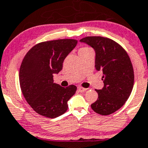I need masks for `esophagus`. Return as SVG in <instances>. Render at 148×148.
<instances>
[{"label": "esophagus", "instance_id": "obj_1", "mask_svg": "<svg viewBox=\"0 0 148 148\" xmlns=\"http://www.w3.org/2000/svg\"><path fill=\"white\" fill-rule=\"evenodd\" d=\"M77 90H78L80 92H81V93H83V92L86 91V90H87V89L84 88H83V87H78L77 88Z\"/></svg>", "mask_w": 148, "mask_h": 148}]
</instances>
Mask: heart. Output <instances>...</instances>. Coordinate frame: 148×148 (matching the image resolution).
Here are the masks:
<instances>
[{"label": "heart", "instance_id": "b5f03b06", "mask_svg": "<svg viewBox=\"0 0 148 148\" xmlns=\"http://www.w3.org/2000/svg\"><path fill=\"white\" fill-rule=\"evenodd\" d=\"M83 48H86V47H83Z\"/></svg>", "mask_w": 148, "mask_h": 148}]
</instances>
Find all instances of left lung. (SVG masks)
<instances>
[{
    "label": "left lung",
    "mask_w": 148,
    "mask_h": 148,
    "mask_svg": "<svg viewBox=\"0 0 148 148\" xmlns=\"http://www.w3.org/2000/svg\"><path fill=\"white\" fill-rule=\"evenodd\" d=\"M93 48L95 68L102 71L103 88L96 90L98 99L90 105L101 115H109L125 103L134 86V71L127 52L112 39L103 36H86L80 40Z\"/></svg>",
    "instance_id": "obj_1"
}]
</instances>
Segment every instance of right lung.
Instances as JSON below:
<instances>
[{"mask_svg": "<svg viewBox=\"0 0 148 148\" xmlns=\"http://www.w3.org/2000/svg\"><path fill=\"white\" fill-rule=\"evenodd\" d=\"M77 43L72 39L43 42L25 55L19 71L20 86L27 103L39 114L56 118L68 110V101L77 87L56 84L53 75L62 71L64 60Z\"/></svg>", "mask_w": 148, "mask_h": 148, "instance_id": "right-lung-1", "label": "right lung"}]
</instances>
